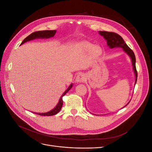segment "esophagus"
I'll list each match as a JSON object with an SVG mask.
<instances>
[{
    "label": "esophagus",
    "mask_w": 152,
    "mask_h": 152,
    "mask_svg": "<svg viewBox=\"0 0 152 152\" xmlns=\"http://www.w3.org/2000/svg\"><path fill=\"white\" fill-rule=\"evenodd\" d=\"M86 79V77L84 73L82 72H79L78 73L77 75L76 76L75 81L77 82H82L85 81Z\"/></svg>",
    "instance_id": "1"
}]
</instances>
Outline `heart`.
<instances>
[{"label":"heart","instance_id":"obj_1","mask_svg":"<svg viewBox=\"0 0 152 152\" xmlns=\"http://www.w3.org/2000/svg\"><path fill=\"white\" fill-rule=\"evenodd\" d=\"M80 48L84 51H89L91 50V53L93 56H98L102 52V49L98 45H93L89 42H82L80 44Z\"/></svg>","mask_w":152,"mask_h":152}]
</instances>
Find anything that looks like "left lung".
<instances>
[{"mask_svg": "<svg viewBox=\"0 0 152 152\" xmlns=\"http://www.w3.org/2000/svg\"><path fill=\"white\" fill-rule=\"evenodd\" d=\"M99 34L100 35L103 36L104 39L107 40V45L110 49L115 48H121L123 49L124 51L131 58L133 71H134V73L135 75V84H136L137 78V73L136 71V57L134 52L129 48L128 45L124 42L122 37L121 36L119 35L118 34L114 33V32H109V31H99ZM131 101H129V102ZM129 102L125 107L129 103Z\"/></svg>", "mask_w": 152, "mask_h": 152, "instance_id": "obj_1", "label": "left lung"}]
</instances>
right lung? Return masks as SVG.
<instances>
[{"label":"right lung","instance_id":"1","mask_svg":"<svg viewBox=\"0 0 152 152\" xmlns=\"http://www.w3.org/2000/svg\"><path fill=\"white\" fill-rule=\"evenodd\" d=\"M56 33V30H44V31H35L34 33L31 34L30 35L23 40V42H21V45L23 44L25 42H28L30 40H32L35 39H49L50 37H53L54 36L55 34ZM73 86V84H71L70 86L68 87V89L64 92L63 94L61 95V96L59 98V100L58 102V103L57 105L55 107L53 110H50V111L46 112V113H35L37 115H42V116H52L54 115L57 114L59 111H60L62 106H63V99L62 98L64 95H65L69 91Z\"/></svg>","mask_w":152,"mask_h":152}]
</instances>
